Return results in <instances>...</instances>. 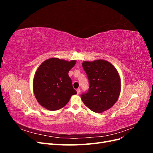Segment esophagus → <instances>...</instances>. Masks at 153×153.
Segmentation results:
<instances>
[{
  "label": "esophagus",
  "mask_w": 153,
  "mask_h": 153,
  "mask_svg": "<svg viewBox=\"0 0 153 153\" xmlns=\"http://www.w3.org/2000/svg\"><path fill=\"white\" fill-rule=\"evenodd\" d=\"M76 92H77V94H79L80 93V89H76Z\"/></svg>",
  "instance_id": "obj_1"
}]
</instances>
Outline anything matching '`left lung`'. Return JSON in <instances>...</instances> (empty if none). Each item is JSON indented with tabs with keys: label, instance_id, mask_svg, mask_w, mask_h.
I'll list each match as a JSON object with an SVG mask.
<instances>
[{
	"label": "left lung",
	"instance_id": "1",
	"mask_svg": "<svg viewBox=\"0 0 153 153\" xmlns=\"http://www.w3.org/2000/svg\"><path fill=\"white\" fill-rule=\"evenodd\" d=\"M82 66L89 81V91L81 95L83 103L96 113L110 109L121 92V78L117 69L103 59L84 61Z\"/></svg>",
	"mask_w": 153,
	"mask_h": 153
}]
</instances>
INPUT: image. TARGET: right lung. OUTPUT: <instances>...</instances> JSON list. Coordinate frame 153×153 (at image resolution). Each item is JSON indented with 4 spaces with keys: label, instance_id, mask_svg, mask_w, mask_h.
<instances>
[{
    "label": "right lung",
    "instance_id": "add662e5",
    "mask_svg": "<svg viewBox=\"0 0 153 153\" xmlns=\"http://www.w3.org/2000/svg\"><path fill=\"white\" fill-rule=\"evenodd\" d=\"M76 61L50 58L41 64L33 79V91L38 102L48 110L63 108L72 95L76 94L69 71Z\"/></svg>",
    "mask_w": 153,
    "mask_h": 153
}]
</instances>
